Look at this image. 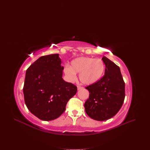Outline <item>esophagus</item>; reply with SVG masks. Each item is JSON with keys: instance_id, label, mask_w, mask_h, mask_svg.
Returning <instances> with one entry per match:
<instances>
[{"instance_id": "obj_1", "label": "esophagus", "mask_w": 150, "mask_h": 150, "mask_svg": "<svg viewBox=\"0 0 150 150\" xmlns=\"http://www.w3.org/2000/svg\"><path fill=\"white\" fill-rule=\"evenodd\" d=\"M77 88H78V90H81V89H83V88L82 87H81V86H78V87H77Z\"/></svg>"}]
</instances>
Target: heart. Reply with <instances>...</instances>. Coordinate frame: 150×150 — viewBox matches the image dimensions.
<instances>
[{
    "label": "heart",
    "instance_id": "heart-1",
    "mask_svg": "<svg viewBox=\"0 0 150 150\" xmlns=\"http://www.w3.org/2000/svg\"><path fill=\"white\" fill-rule=\"evenodd\" d=\"M104 64L100 59L89 57H79L72 60L70 67L66 65L63 71L68 79L73 82L76 79V74H79L80 81L87 85L98 82L104 72Z\"/></svg>",
    "mask_w": 150,
    "mask_h": 150
}]
</instances>
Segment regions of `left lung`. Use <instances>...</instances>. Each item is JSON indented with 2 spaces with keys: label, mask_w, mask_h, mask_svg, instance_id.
I'll return each mask as SVG.
<instances>
[{
  "label": "left lung",
  "mask_w": 150,
  "mask_h": 150,
  "mask_svg": "<svg viewBox=\"0 0 150 150\" xmlns=\"http://www.w3.org/2000/svg\"><path fill=\"white\" fill-rule=\"evenodd\" d=\"M105 64L104 76L85 88L90 93L84 104L85 112L94 120L103 121L113 117L123 103L125 82L120 68L108 58H102Z\"/></svg>",
  "instance_id": "obj_1"
}]
</instances>
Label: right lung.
<instances>
[{
    "instance_id": "add662e5",
    "label": "right lung",
    "mask_w": 150,
    "mask_h": 150,
    "mask_svg": "<svg viewBox=\"0 0 150 150\" xmlns=\"http://www.w3.org/2000/svg\"><path fill=\"white\" fill-rule=\"evenodd\" d=\"M61 63L59 54L41 56L26 71L25 103L30 112L42 120L59 117L77 91L75 85L62 78L64 68Z\"/></svg>"
}]
</instances>
